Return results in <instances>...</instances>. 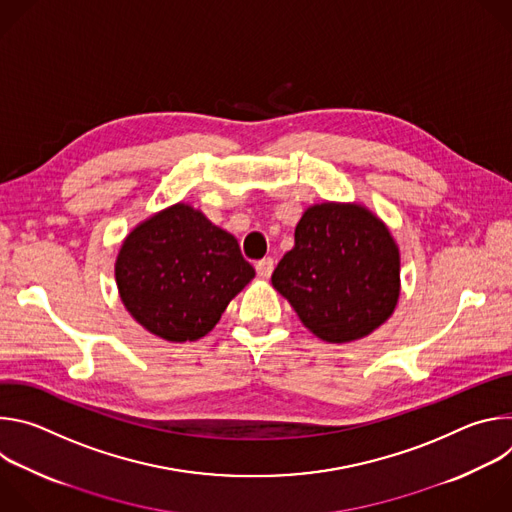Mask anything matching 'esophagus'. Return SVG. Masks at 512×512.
Listing matches in <instances>:
<instances>
[{"label": "esophagus", "instance_id": "obj_1", "mask_svg": "<svg viewBox=\"0 0 512 512\" xmlns=\"http://www.w3.org/2000/svg\"><path fill=\"white\" fill-rule=\"evenodd\" d=\"M255 269L261 277H269L273 273V259L271 257H263L261 261L255 263Z\"/></svg>", "mask_w": 512, "mask_h": 512}]
</instances>
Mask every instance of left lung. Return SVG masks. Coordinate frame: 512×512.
<instances>
[{
    "label": "left lung",
    "mask_w": 512,
    "mask_h": 512,
    "mask_svg": "<svg viewBox=\"0 0 512 512\" xmlns=\"http://www.w3.org/2000/svg\"><path fill=\"white\" fill-rule=\"evenodd\" d=\"M306 328L326 342L371 334L399 298V249L379 218L358 204L304 212L296 245L271 275Z\"/></svg>",
    "instance_id": "obj_1"
}]
</instances>
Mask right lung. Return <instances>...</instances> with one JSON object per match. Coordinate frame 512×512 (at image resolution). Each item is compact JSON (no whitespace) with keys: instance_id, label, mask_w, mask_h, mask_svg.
<instances>
[{"instance_id":"1","label":"right lung","mask_w":512,"mask_h":512,"mask_svg":"<svg viewBox=\"0 0 512 512\" xmlns=\"http://www.w3.org/2000/svg\"><path fill=\"white\" fill-rule=\"evenodd\" d=\"M115 277L127 312L145 330L186 342L214 328L255 269L233 235L176 204L125 239Z\"/></svg>"}]
</instances>
